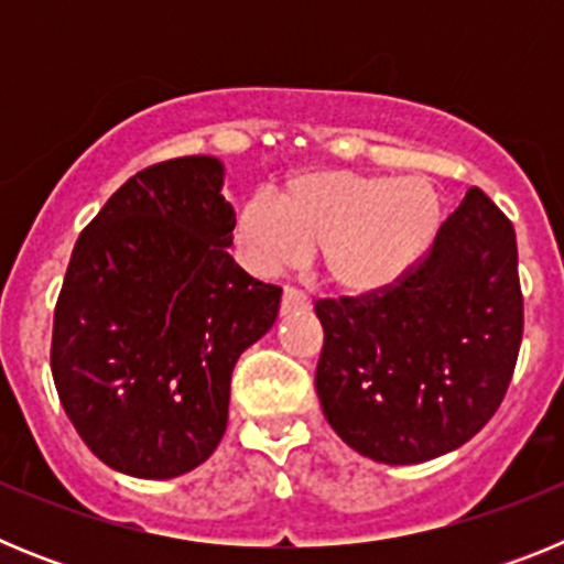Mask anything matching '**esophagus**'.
<instances>
[{"label":"esophagus","mask_w":564,"mask_h":564,"mask_svg":"<svg viewBox=\"0 0 564 564\" xmlns=\"http://www.w3.org/2000/svg\"><path fill=\"white\" fill-rule=\"evenodd\" d=\"M307 307H311V299L305 293L296 291V288H285V293H282V313L307 311Z\"/></svg>","instance_id":"esophagus-1"}]
</instances>
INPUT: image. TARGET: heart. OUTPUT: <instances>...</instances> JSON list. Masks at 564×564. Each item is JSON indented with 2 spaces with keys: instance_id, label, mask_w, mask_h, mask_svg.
Masks as SVG:
<instances>
[{
  "instance_id": "obj_1",
  "label": "heart",
  "mask_w": 564,
  "mask_h": 564,
  "mask_svg": "<svg viewBox=\"0 0 564 564\" xmlns=\"http://www.w3.org/2000/svg\"><path fill=\"white\" fill-rule=\"evenodd\" d=\"M441 228V194L421 174L383 177L322 169L296 174L282 197L253 194L237 214V239L259 271L318 265L344 293H378L401 282Z\"/></svg>"
}]
</instances>
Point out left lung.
<instances>
[{"label": "left lung", "mask_w": 564, "mask_h": 564, "mask_svg": "<svg viewBox=\"0 0 564 564\" xmlns=\"http://www.w3.org/2000/svg\"><path fill=\"white\" fill-rule=\"evenodd\" d=\"M316 392L358 455L390 466L457 449L491 421L522 341L517 237L468 188L430 253L387 291L318 299Z\"/></svg>", "instance_id": "8db88e82"}]
</instances>
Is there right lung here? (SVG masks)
<instances>
[{
	"mask_svg": "<svg viewBox=\"0 0 564 564\" xmlns=\"http://www.w3.org/2000/svg\"><path fill=\"white\" fill-rule=\"evenodd\" d=\"M208 154L129 177L78 237L50 367L82 441L115 471L181 477L228 423L234 364L276 322L282 288L228 253L237 226Z\"/></svg>",
	"mask_w": 564,
	"mask_h": 564,
	"instance_id": "right-lung-1",
	"label": "right lung"
}]
</instances>
